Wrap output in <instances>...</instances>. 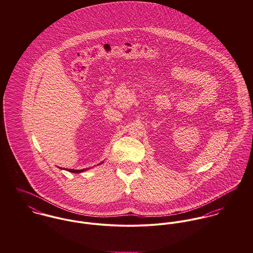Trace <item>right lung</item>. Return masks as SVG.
Returning a JSON list of instances; mask_svg holds the SVG:
<instances>
[{"instance_id": "right-lung-1", "label": "right lung", "mask_w": 253, "mask_h": 253, "mask_svg": "<svg viewBox=\"0 0 253 253\" xmlns=\"http://www.w3.org/2000/svg\"><path fill=\"white\" fill-rule=\"evenodd\" d=\"M104 162H102V163H100L99 165H101V164H103ZM61 169H65V170H68V171H71V172H76V173H80V172H84V170L86 169H88L89 168L87 169H63V168H59Z\"/></svg>"}]
</instances>
